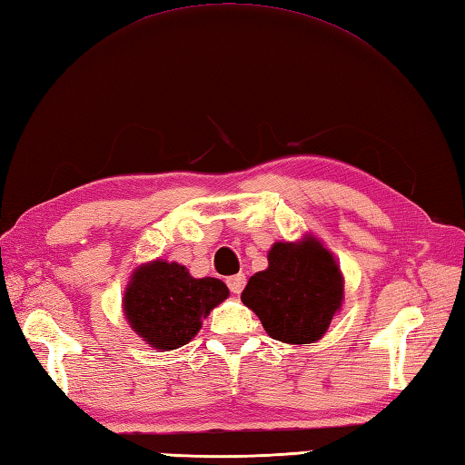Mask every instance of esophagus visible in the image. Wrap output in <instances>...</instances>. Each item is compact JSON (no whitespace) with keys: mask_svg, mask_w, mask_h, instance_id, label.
I'll use <instances>...</instances> for the list:
<instances>
[{"mask_svg":"<svg viewBox=\"0 0 465 465\" xmlns=\"http://www.w3.org/2000/svg\"><path fill=\"white\" fill-rule=\"evenodd\" d=\"M226 284H229V288H231V292H232V294H241V292H242V288H244V284H246V276H244V274H234V276H229V278H226Z\"/></svg>","mask_w":465,"mask_h":465,"instance_id":"34e87169","label":"esophagus"}]
</instances>
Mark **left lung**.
Returning a JSON list of instances; mask_svg holds the SVG:
<instances>
[{"label":"left lung","instance_id":"left-lung-1","mask_svg":"<svg viewBox=\"0 0 465 465\" xmlns=\"http://www.w3.org/2000/svg\"><path fill=\"white\" fill-rule=\"evenodd\" d=\"M342 298L340 266L312 234L298 242H274L268 268L251 276L241 294L266 334L286 344H312L322 338Z\"/></svg>","mask_w":465,"mask_h":465}]
</instances>
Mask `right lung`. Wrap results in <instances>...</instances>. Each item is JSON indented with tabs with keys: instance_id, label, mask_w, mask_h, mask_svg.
<instances>
[{
	"instance_id": "right-lung-1",
	"label": "right lung",
	"mask_w": 465,
	"mask_h": 465,
	"mask_svg": "<svg viewBox=\"0 0 465 465\" xmlns=\"http://www.w3.org/2000/svg\"><path fill=\"white\" fill-rule=\"evenodd\" d=\"M226 296L229 288L219 278H193L179 262L153 261L133 272L123 311L147 344L167 352L191 342Z\"/></svg>"
}]
</instances>
